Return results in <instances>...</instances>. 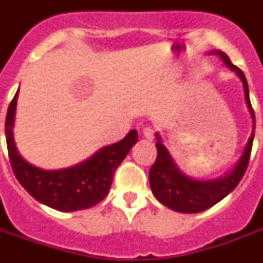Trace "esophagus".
<instances>
[{
	"label": "esophagus",
	"instance_id": "esophagus-1",
	"mask_svg": "<svg viewBox=\"0 0 263 263\" xmlns=\"http://www.w3.org/2000/svg\"><path fill=\"white\" fill-rule=\"evenodd\" d=\"M154 128L152 127V125H146V127H143V129H142V134H143L144 138H147V139H153L154 138Z\"/></svg>",
	"mask_w": 263,
	"mask_h": 263
}]
</instances>
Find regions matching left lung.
Segmentation results:
<instances>
[{
  "mask_svg": "<svg viewBox=\"0 0 263 263\" xmlns=\"http://www.w3.org/2000/svg\"><path fill=\"white\" fill-rule=\"evenodd\" d=\"M212 53L220 55L225 65L233 72H236L237 76L243 82L246 103H247V107L253 117V132H251V136L246 144L243 156L240 157L236 166L231 172L221 176L218 179L206 180V181L194 180L184 175L177 168V165L175 164V161L166 147L162 144L161 136L157 132V160L150 168V173H148L150 187H152L153 194L157 199L175 212L199 213L218 203L221 199H224L225 196L228 195L229 192H232L236 188L241 177L245 176L250 161L254 140V129H255V115H254L253 106L250 102L249 84H247L243 71L231 63L228 55L218 50H214Z\"/></svg>",
  "mask_w": 263,
  "mask_h": 263,
  "instance_id": "8db88e82",
  "label": "left lung"
}]
</instances>
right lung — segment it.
<instances>
[{
  "instance_id": "right-lung-1",
  "label": "right lung",
  "mask_w": 263,
  "mask_h": 263,
  "mask_svg": "<svg viewBox=\"0 0 263 263\" xmlns=\"http://www.w3.org/2000/svg\"><path fill=\"white\" fill-rule=\"evenodd\" d=\"M17 95L12 99L5 120V135L10 165L18 183L41 203L60 212H76L99 203L110 190L113 175L138 142L132 129L123 140L105 146L83 162L67 169L43 171L28 164L18 153L13 139Z\"/></svg>"
}]
</instances>
